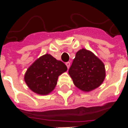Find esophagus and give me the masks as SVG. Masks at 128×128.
I'll list each match as a JSON object with an SVG mask.
<instances>
[{"label": "esophagus", "mask_w": 128, "mask_h": 128, "mask_svg": "<svg viewBox=\"0 0 128 128\" xmlns=\"http://www.w3.org/2000/svg\"><path fill=\"white\" fill-rule=\"evenodd\" d=\"M66 66L68 68H69L70 66V63L69 62H66Z\"/></svg>", "instance_id": "obj_1"}]
</instances>
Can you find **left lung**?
Masks as SVG:
<instances>
[{
  "mask_svg": "<svg viewBox=\"0 0 128 128\" xmlns=\"http://www.w3.org/2000/svg\"><path fill=\"white\" fill-rule=\"evenodd\" d=\"M68 73L75 86L85 92L99 87L106 76L104 63L92 52L84 48L77 52Z\"/></svg>",
  "mask_w": 128,
  "mask_h": 128,
  "instance_id": "8db88e82",
  "label": "left lung"
}]
</instances>
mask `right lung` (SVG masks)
Wrapping results in <instances>:
<instances>
[{
	"label": "right lung",
	"mask_w": 128,
	"mask_h": 128,
	"mask_svg": "<svg viewBox=\"0 0 128 128\" xmlns=\"http://www.w3.org/2000/svg\"><path fill=\"white\" fill-rule=\"evenodd\" d=\"M67 67L49 54L40 57L26 70L24 81L32 91L47 94L55 88L58 77Z\"/></svg>",
	"instance_id": "right-lung-1"
}]
</instances>
